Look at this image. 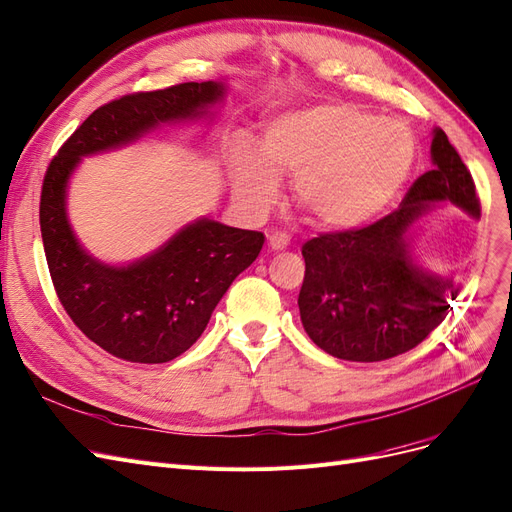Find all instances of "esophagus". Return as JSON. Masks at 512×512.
I'll list each match as a JSON object with an SVG mask.
<instances>
[{"label":"esophagus","instance_id":"esophagus-1","mask_svg":"<svg viewBox=\"0 0 512 512\" xmlns=\"http://www.w3.org/2000/svg\"><path fill=\"white\" fill-rule=\"evenodd\" d=\"M290 245V237L286 233H273L269 235V248L279 252V250H286Z\"/></svg>","mask_w":512,"mask_h":512}]
</instances>
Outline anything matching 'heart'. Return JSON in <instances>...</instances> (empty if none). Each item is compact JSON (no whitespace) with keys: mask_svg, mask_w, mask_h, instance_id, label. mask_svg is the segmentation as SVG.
I'll return each instance as SVG.
<instances>
[{"mask_svg":"<svg viewBox=\"0 0 512 512\" xmlns=\"http://www.w3.org/2000/svg\"><path fill=\"white\" fill-rule=\"evenodd\" d=\"M415 156V137L402 122L354 105H315L271 122L262 158L248 154L237 163L235 190L245 209L267 214L279 197L277 175H288L313 224L356 228L398 197Z\"/></svg>","mask_w":512,"mask_h":512,"instance_id":"heart-1","label":"heart"}]
</instances>
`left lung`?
Returning <instances> with one entry per match:
<instances>
[{
    "instance_id": "8db88e82",
    "label": "left lung",
    "mask_w": 512,
    "mask_h": 512,
    "mask_svg": "<svg viewBox=\"0 0 512 512\" xmlns=\"http://www.w3.org/2000/svg\"><path fill=\"white\" fill-rule=\"evenodd\" d=\"M434 169L413 182L398 209L351 231L303 243L305 279L298 294L311 341L349 362H381L417 347L445 320L462 290L455 271L436 275L409 256L407 235L434 201L481 216V199L462 156L443 129L432 139Z\"/></svg>"
}]
</instances>
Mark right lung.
<instances>
[{
    "label": "right lung",
    "mask_w": 512,
    "mask_h": 512,
    "mask_svg": "<svg viewBox=\"0 0 512 512\" xmlns=\"http://www.w3.org/2000/svg\"><path fill=\"white\" fill-rule=\"evenodd\" d=\"M224 93L218 82H184L122 95L67 137L42 182L40 228L52 286L65 313L103 351L137 364H163L195 343L233 279L262 250L258 231L199 220L156 254L129 267L88 256L65 216V186L80 156L142 137L156 125L203 114Z\"/></svg>",
    "instance_id": "obj_1"
}]
</instances>
